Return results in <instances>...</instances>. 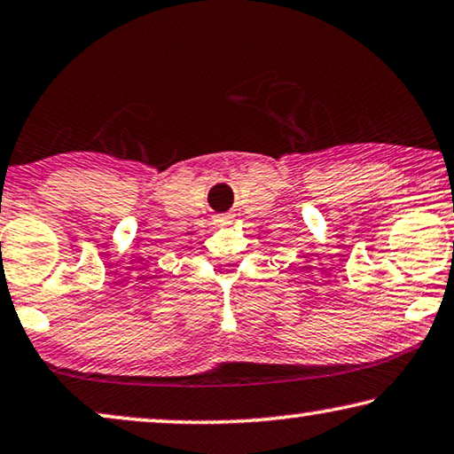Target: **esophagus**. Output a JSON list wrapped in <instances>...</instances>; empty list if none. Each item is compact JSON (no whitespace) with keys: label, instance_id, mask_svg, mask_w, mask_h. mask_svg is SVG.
Here are the masks:
<instances>
[{"label":"esophagus","instance_id":"esophagus-1","mask_svg":"<svg viewBox=\"0 0 454 454\" xmlns=\"http://www.w3.org/2000/svg\"><path fill=\"white\" fill-rule=\"evenodd\" d=\"M229 223H231V217H227V215H221V217L215 219V225L217 227H225Z\"/></svg>","mask_w":454,"mask_h":454}]
</instances>
